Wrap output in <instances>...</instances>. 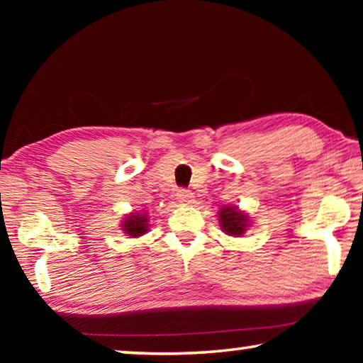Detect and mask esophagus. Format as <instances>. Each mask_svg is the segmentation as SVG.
Masks as SVG:
<instances>
[{"label": "esophagus", "mask_w": 363, "mask_h": 363, "mask_svg": "<svg viewBox=\"0 0 363 363\" xmlns=\"http://www.w3.org/2000/svg\"><path fill=\"white\" fill-rule=\"evenodd\" d=\"M176 196H177V200H179L182 205H190L194 201V194L190 192V190H186V189L177 190Z\"/></svg>", "instance_id": "obj_1"}]
</instances>
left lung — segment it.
Masks as SVG:
<instances>
[{
  "label": "left lung",
  "instance_id": "1",
  "mask_svg": "<svg viewBox=\"0 0 363 363\" xmlns=\"http://www.w3.org/2000/svg\"><path fill=\"white\" fill-rule=\"evenodd\" d=\"M219 223L227 235L240 237L248 227V216L242 211H238L237 206H224L219 211Z\"/></svg>",
  "mask_w": 363,
  "mask_h": 363
}]
</instances>
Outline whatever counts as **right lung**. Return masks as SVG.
Instances as JSON below:
<instances>
[{
    "mask_svg": "<svg viewBox=\"0 0 363 363\" xmlns=\"http://www.w3.org/2000/svg\"><path fill=\"white\" fill-rule=\"evenodd\" d=\"M123 230L131 237H139L149 230V218L145 214H130L123 220Z\"/></svg>",
    "mask_w": 363,
    "mask_h": 363,
    "instance_id": "obj_1",
    "label": "right lung"
}]
</instances>
